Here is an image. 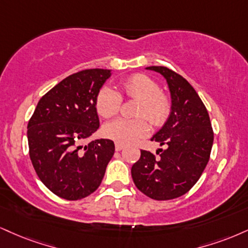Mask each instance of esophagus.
<instances>
[{"instance_id":"1","label":"esophagus","mask_w":248,"mask_h":248,"mask_svg":"<svg viewBox=\"0 0 248 248\" xmlns=\"http://www.w3.org/2000/svg\"><path fill=\"white\" fill-rule=\"evenodd\" d=\"M124 149V144H121V143H115V150L116 151H120Z\"/></svg>"}]
</instances>
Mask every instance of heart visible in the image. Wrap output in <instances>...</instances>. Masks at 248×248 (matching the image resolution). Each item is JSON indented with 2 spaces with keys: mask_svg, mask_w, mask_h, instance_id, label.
<instances>
[{
  "mask_svg": "<svg viewBox=\"0 0 248 248\" xmlns=\"http://www.w3.org/2000/svg\"><path fill=\"white\" fill-rule=\"evenodd\" d=\"M120 92L128 98L140 100L137 116H145L151 124H162L170 114V100L168 95L159 91L156 80L143 74H136L128 77L121 83ZM122 98L118 91L109 86H104L95 97V108L103 118L108 119L119 112ZM150 130L145 119H115L107 122L103 127V133L107 139L128 144L145 136Z\"/></svg>",
  "mask_w": 248,
  "mask_h": 248,
  "instance_id": "b5f03b06",
  "label": "heart"
}]
</instances>
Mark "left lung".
<instances>
[{"label": "left lung", "instance_id": "8db88e82", "mask_svg": "<svg viewBox=\"0 0 248 248\" xmlns=\"http://www.w3.org/2000/svg\"><path fill=\"white\" fill-rule=\"evenodd\" d=\"M160 74L171 94V113L151 141L165 145L159 157L141 150L132 166L134 184L149 198L165 201L186 194L209 162L214 133L209 114L192 85L166 67L145 68Z\"/></svg>", "mask_w": 248, "mask_h": 248}]
</instances>
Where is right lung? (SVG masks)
<instances>
[{"mask_svg": "<svg viewBox=\"0 0 248 248\" xmlns=\"http://www.w3.org/2000/svg\"><path fill=\"white\" fill-rule=\"evenodd\" d=\"M111 75L108 69H86L68 76L39 100L30 119L32 165L60 198L75 201L93 193L114 155L111 140L83 144L99 128L95 97Z\"/></svg>", "mask_w": 248, "mask_h": 248, "instance_id": "right-lung-1", "label": "right lung"}]
</instances>
